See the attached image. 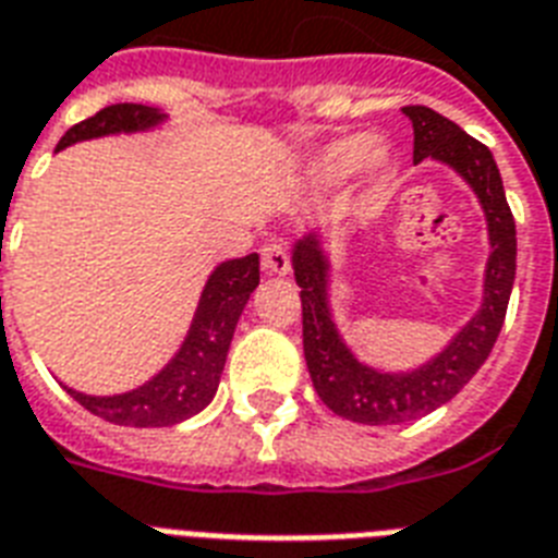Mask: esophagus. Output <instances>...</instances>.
<instances>
[{
  "instance_id": "esophagus-1",
  "label": "esophagus",
  "mask_w": 558,
  "mask_h": 558,
  "mask_svg": "<svg viewBox=\"0 0 558 558\" xmlns=\"http://www.w3.org/2000/svg\"><path fill=\"white\" fill-rule=\"evenodd\" d=\"M262 267H265L267 274L279 276L291 270V256H288V247H284L282 241H267L265 247H262Z\"/></svg>"
}]
</instances>
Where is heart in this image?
<instances>
[{"label":"heart","instance_id":"1","mask_svg":"<svg viewBox=\"0 0 558 558\" xmlns=\"http://www.w3.org/2000/svg\"><path fill=\"white\" fill-rule=\"evenodd\" d=\"M384 162V150L375 148L369 136H343V140L328 142L314 159V177L319 180H343L355 174L357 168L375 171Z\"/></svg>","mask_w":558,"mask_h":558}]
</instances>
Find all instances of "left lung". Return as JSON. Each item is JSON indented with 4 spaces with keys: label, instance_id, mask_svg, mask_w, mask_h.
Wrapping results in <instances>:
<instances>
[{
    "label": "left lung",
    "instance_id": "8db88e82",
    "mask_svg": "<svg viewBox=\"0 0 558 558\" xmlns=\"http://www.w3.org/2000/svg\"><path fill=\"white\" fill-rule=\"evenodd\" d=\"M413 122V162L439 159L477 194L489 223V262L483 305L448 347L413 373H378L361 364L340 340L328 311V258L317 235L293 247V276L302 300V349L314 390L331 413L361 425H399L442 408L489 357L507 317L515 282V218L509 211L500 171L492 150L430 107H404Z\"/></svg>",
    "mask_w": 558,
    "mask_h": 558
}]
</instances>
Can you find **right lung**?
<instances>
[{"mask_svg":"<svg viewBox=\"0 0 558 558\" xmlns=\"http://www.w3.org/2000/svg\"><path fill=\"white\" fill-rule=\"evenodd\" d=\"M166 116L145 107V104H110L95 116L69 128L60 140L58 150L75 142L107 136V133H133L148 131ZM258 288V256L250 253L244 258H232L215 267L209 282L201 293V305L194 311L189 338L171 357V364L142 384L136 390L122 396H84L72 392L77 404H84L89 413L101 416L104 422L128 427H168L183 418L201 413L218 392L220 373L227 364L232 331L239 326V317L247 305L250 293Z\"/></svg>","mask_w":558,"mask_h":558,"instance_id":"1","label":"right lung"}]
</instances>
